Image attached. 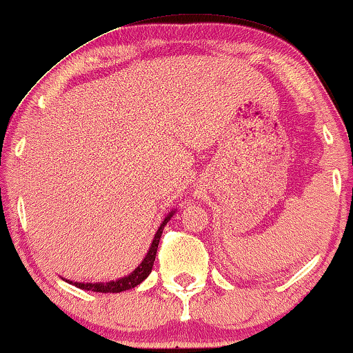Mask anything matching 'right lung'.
I'll return each instance as SVG.
<instances>
[{
    "mask_svg": "<svg viewBox=\"0 0 353 353\" xmlns=\"http://www.w3.org/2000/svg\"><path fill=\"white\" fill-rule=\"evenodd\" d=\"M174 213L176 212L169 213V215L164 218V221L161 223V225H159V228H158V231H156L153 243H151V246L148 249V252H146L145 259L141 261V264L132 272V274H128L127 276H122V279H119V280H110V282H105V283L104 282L79 283V282H71V280H66V282L74 285V287H78L81 290H88V292H97V293H120V292H125V290L135 288L137 285H140L146 279V276L151 274V269H153L156 251H158V244H159V239H161L163 230H164V226H166V223L171 220V216L174 215Z\"/></svg>",
    "mask_w": 353,
    "mask_h": 353,
    "instance_id": "add662e5",
    "label": "right lung"
}]
</instances>
